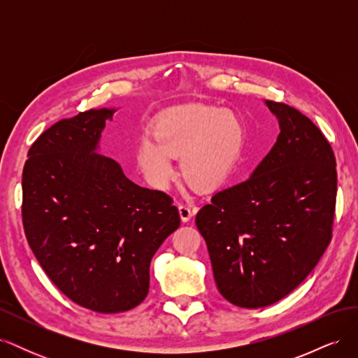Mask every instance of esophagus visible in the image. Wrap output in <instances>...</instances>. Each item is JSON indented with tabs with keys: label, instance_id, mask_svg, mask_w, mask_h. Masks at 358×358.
I'll return each instance as SVG.
<instances>
[{
	"label": "esophagus",
	"instance_id": "34e87169",
	"mask_svg": "<svg viewBox=\"0 0 358 358\" xmlns=\"http://www.w3.org/2000/svg\"><path fill=\"white\" fill-rule=\"evenodd\" d=\"M178 209H179V215H180L182 222H188V221L192 218L194 210L189 208V206H187V204H179Z\"/></svg>",
	"mask_w": 358,
	"mask_h": 358
}]
</instances>
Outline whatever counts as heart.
I'll use <instances>...</instances> for the list:
<instances>
[{
	"instance_id": "heart-1",
	"label": "heart",
	"mask_w": 358,
	"mask_h": 358,
	"mask_svg": "<svg viewBox=\"0 0 358 358\" xmlns=\"http://www.w3.org/2000/svg\"><path fill=\"white\" fill-rule=\"evenodd\" d=\"M245 128L236 113L212 106H188L162 115L154 137L143 136L136 159L150 185L164 189L175 178L171 158H180L182 176L201 191L229 179L242 154Z\"/></svg>"
}]
</instances>
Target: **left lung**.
Segmentation results:
<instances>
[{"mask_svg": "<svg viewBox=\"0 0 358 358\" xmlns=\"http://www.w3.org/2000/svg\"><path fill=\"white\" fill-rule=\"evenodd\" d=\"M280 133L245 182L221 189L196 216L218 291L246 309L273 305L297 288L331 239L336 159L309 117L264 101Z\"/></svg>", "mask_w": 358, "mask_h": 358, "instance_id": "1", "label": "left lung"}]
</instances>
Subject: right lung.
I'll return each mask as SVG.
<instances>
[{"label":"right lung","instance_id":"1","mask_svg":"<svg viewBox=\"0 0 358 358\" xmlns=\"http://www.w3.org/2000/svg\"><path fill=\"white\" fill-rule=\"evenodd\" d=\"M117 109H92L52 125L28 152L22 218L50 280L100 313L136 308L149 291L150 259L180 225L166 192L129 180L99 154Z\"/></svg>","mask_w":358,"mask_h":358}]
</instances>
